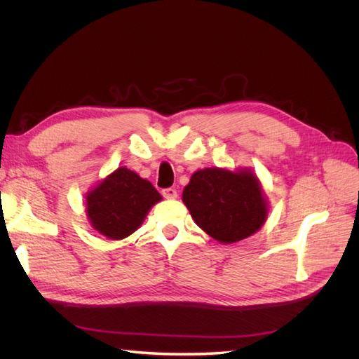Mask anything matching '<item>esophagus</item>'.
I'll list each match as a JSON object with an SVG mask.
<instances>
[{
	"label": "esophagus",
	"mask_w": 359,
	"mask_h": 359,
	"mask_svg": "<svg viewBox=\"0 0 359 359\" xmlns=\"http://www.w3.org/2000/svg\"><path fill=\"white\" fill-rule=\"evenodd\" d=\"M161 194H163V198H166V199H175L178 196V191L173 187H168V189L161 190Z\"/></svg>",
	"instance_id": "obj_1"
}]
</instances>
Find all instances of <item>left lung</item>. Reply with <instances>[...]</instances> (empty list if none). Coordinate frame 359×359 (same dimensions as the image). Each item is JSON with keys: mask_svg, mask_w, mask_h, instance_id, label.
<instances>
[{"mask_svg": "<svg viewBox=\"0 0 359 359\" xmlns=\"http://www.w3.org/2000/svg\"><path fill=\"white\" fill-rule=\"evenodd\" d=\"M182 201L199 227L220 243L253 235L266 219V203L250 172L203 169L193 173Z\"/></svg>", "mask_w": 359, "mask_h": 359, "instance_id": "obj_1", "label": "left lung"}]
</instances>
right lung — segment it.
<instances>
[{"instance_id":"obj_1","label":"right lung","mask_w":359,"mask_h":359,"mask_svg":"<svg viewBox=\"0 0 359 359\" xmlns=\"http://www.w3.org/2000/svg\"><path fill=\"white\" fill-rule=\"evenodd\" d=\"M160 199L149 181L127 168H118L88 194L86 211L95 231L111 240H123L137 229Z\"/></svg>"}]
</instances>
